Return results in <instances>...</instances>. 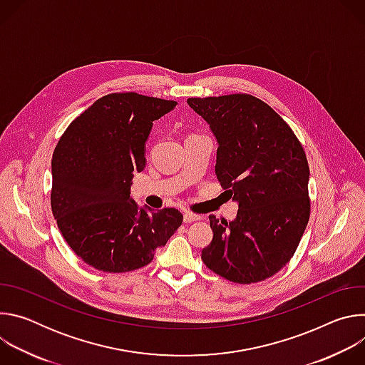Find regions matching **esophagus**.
Returning a JSON list of instances; mask_svg holds the SVG:
<instances>
[{
  "mask_svg": "<svg viewBox=\"0 0 365 365\" xmlns=\"http://www.w3.org/2000/svg\"><path fill=\"white\" fill-rule=\"evenodd\" d=\"M195 221H200V217L195 215V214H190V212H183V222L185 224H192Z\"/></svg>",
  "mask_w": 365,
  "mask_h": 365,
  "instance_id": "esophagus-1",
  "label": "esophagus"
}]
</instances>
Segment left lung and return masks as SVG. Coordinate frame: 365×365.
Listing matches in <instances>:
<instances>
[{
    "mask_svg": "<svg viewBox=\"0 0 365 365\" xmlns=\"http://www.w3.org/2000/svg\"><path fill=\"white\" fill-rule=\"evenodd\" d=\"M217 143L215 173L238 205L234 221L210 217L214 232L202 262L234 283L276 274L294 254L309 221V166L292 128L247 93L189 98Z\"/></svg>",
    "mask_w": 365,
    "mask_h": 365,
    "instance_id": "1",
    "label": "left lung"
}]
</instances>
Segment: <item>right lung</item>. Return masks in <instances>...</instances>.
Masks as SVG:
<instances>
[{
	"label": "right lung",
	"instance_id": "1",
	"mask_svg": "<svg viewBox=\"0 0 365 365\" xmlns=\"http://www.w3.org/2000/svg\"><path fill=\"white\" fill-rule=\"evenodd\" d=\"M176 101L111 93L82 113L51 160V211L69 247L96 270L124 273L147 266L180 227L173 207L153 211L131 197L134 173L145 168L153 121Z\"/></svg>",
	"mask_w": 365,
	"mask_h": 365
}]
</instances>
